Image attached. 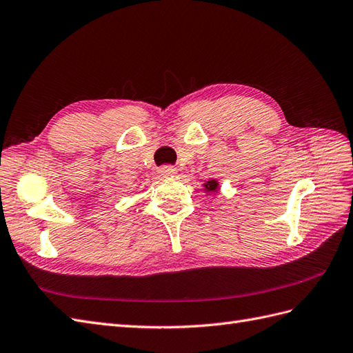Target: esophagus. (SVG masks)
Instances as JSON below:
<instances>
[{"label": "esophagus", "instance_id": "esophagus-1", "mask_svg": "<svg viewBox=\"0 0 353 353\" xmlns=\"http://www.w3.org/2000/svg\"><path fill=\"white\" fill-rule=\"evenodd\" d=\"M159 174L162 177H173L177 174V168L173 167V165H164L159 168Z\"/></svg>", "mask_w": 353, "mask_h": 353}]
</instances>
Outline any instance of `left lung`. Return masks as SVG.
<instances>
[{
    "label": "left lung",
    "instance_id": "1",
    "mask_svg": "<svg viewBox=\"0 0 353 353\" xmlns=\"http://www.w3.org/2000/svg\"><path fill=\"white\" fill-rule=\"evenodd\" d=\"M219 189H221V185H219V182H218V180H216V179H210V180H207V182L203 183V191H204L207 195L218 194Z\"/></svg>",
    "mask_w": 353,
    "mask_h": 353
}]
</instances>
